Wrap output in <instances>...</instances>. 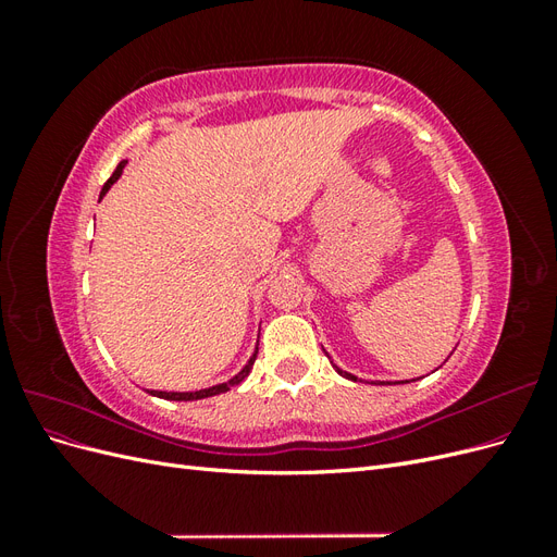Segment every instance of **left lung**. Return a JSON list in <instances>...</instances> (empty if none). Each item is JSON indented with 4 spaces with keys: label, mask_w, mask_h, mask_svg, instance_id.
<instances>
[{
    "label": "left lung",
    "mask_w": 557,
    "mask_h": 557,
    "mask_svg": "<svg viewBox=\"0 0 557 557\" xmlns=\"http://www.w3.org/2000/svg\"><path fill=\"white\" fill-rule=\"evenodd\" d=\"M336 372H339V374H342V376H346V379H350V381H358V376H352V374H348V372H342L339 367H336Z\"/></svg>",
    "instance_id": "left-lung-1"
}]
</instances>
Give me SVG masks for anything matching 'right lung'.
I'll return each instance as SVG.
<instances>
[{"instance_id":"add662e5","label":"right lung","mask_w":557,"mask_h":557,"mask_svg":"<svg viewBox=\"0 0 557 557\" xmlns=\"http://www.w3.org/2000/svg\"><path fill=\"white\" fill-rule=\"evenodd\" d=\"M123 166H125V162H121V164L115 166V172H113L111 178L104 183L102 197L109 193L111 185H113L117 178H121ZM256 358H258V348H256V352H252V358L248 360V364L242 369V372H239L237 376H234V379H230L227 383H218V385H213V387H205V391H195V393H162V391H150V395H158V397H162V399H174V401H193V399H205V397H213V395L227 393L232 385H239V383L250 374V369H252V362H256Z\"/></svg>"}]
</instances>
